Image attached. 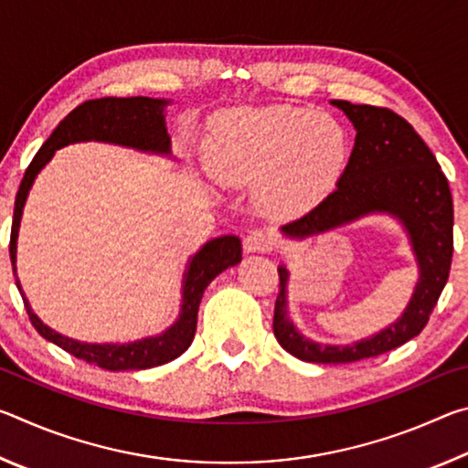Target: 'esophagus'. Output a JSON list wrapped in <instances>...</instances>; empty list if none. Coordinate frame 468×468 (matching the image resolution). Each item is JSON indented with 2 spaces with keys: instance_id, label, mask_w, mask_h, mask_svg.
Listing matches in <instances>:
<instances>
[{
  "instance_id": "obj_1",
  "label": "esophagus",
  "mask_w": 468,
  "mask_h": 468,
  "mask_svg": "<svg viewBox=\"0 0 468 468\" xmlns=\"http://www.w3.org/2000/svg\"><path fill=\"white\" fill-rule=\"evenodd\" d=\"M243 245L248 251H253V253L262 251L264 253V251H271L274 248V237L268 231H264V229H253V231H250L243 237Z\"/></svg>"
}]
</instances>
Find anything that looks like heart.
<instances>
[{
  "mask_svg": "<svg viewBox=\"0 0 468 468\" xmlns=\"http://www.w3.org/2000/svg\"><path fill=\"white\" fill-rule=\"evenodd\" d=\"M348 136L335 115L301 107L233 111L220 133L218 171L258 185V204L292 215L335 189L348 163Z\"/></svg>",
  "mask_w": 468,
  "mask_h": 468,
  "instance_id": "obj_1",
  "label": "heart"
}]
</instances>
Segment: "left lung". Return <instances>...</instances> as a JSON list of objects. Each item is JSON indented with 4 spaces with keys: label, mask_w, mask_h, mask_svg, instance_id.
<instances>
[{
    "label": "left lung",
    "mask_w": 468,
    "mask_h": 468,
    "mask_svg": "<svg viewBox=\"0 0 468 468\" xmlns=\"http://www.w3.org/2000/svg\"><path fill=\"white\" fill-rule=\"evenodd\" d=\"M353 122L357 136L348 165L332 194L282 227L307 237L351 223L371 212H390L410 235L419 282L409 307L379 335L346 346L318 345L301 336L287 318V268H279L281 292L274 303V336L292 357L310 363H353L378 357L415 338L430 322L446 287L454 251V208L446 176L430 146L407 120L386 107L332 101Z\"/></svg>",
    "instance_id": "obj_1"
}]
</instances>
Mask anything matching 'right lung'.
Masks as SVG:
<instances>
[{"label": "right lung", "instance_id": "obj_1", "mask_svg": "<svg viewBox=\"0 0 468 468\" xmlns=\"http://www.w3.org/2000/svg\"><path fill=\"white\" fill-rule=\"evenodd\" d=\"M167 101L163 99H148V97H102L84 101L78 105L72 113H68L59 122L58 128L53 130L45 144L38 148L28 169L22 177L18 194H16L14 204V220H12V235H10V258L12 268L16 272V239H18V229L22 218V208H25L28 189L33 186L37 173L41 171L47 163L51 161L53 153L61 146L72 144V142L84 140H99V142H113V144L132 146L140 150H150V153L169 154V133L165 128L163 109ZM241 262V241L233 235L217 237L204 245L189 262L184 281V303H181L179 320L173 326L163 332L161 336L142 338L136 343L128 345H90L78 343L74 338L61 336L59 332L51 330L49 326L37 318L30 310L28 301L25 299L27 314L38 335L51 340L63 351H68L74 357L82 359L92 366L109 369V371H125V369H148L163 366L177 359L181 353L187 351L192 345L197 324V307L204 295V289L217 279V276L227 271L229 266ZM16 284L20 282L16 279ZM22 292V289H20Z\"/></svg>", "mask_w": 468, "mask_h": 468}]
</instances>
